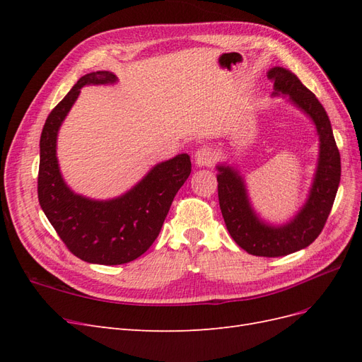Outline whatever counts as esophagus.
<instances>
[{
	"instance_id": "obj_1",
	"label": "esophagus",
	"mask_w": 362,
	"mask_h": 362,
	"mask_svg": "<svg viewBox=\"0 0 362 362\" xmlns=\"http://www.w3.org/2000/svg\"><path fill=\"white\" fill-rule=\"evenodd\" d=\"M214 158H216V154H214L213 148H210V146H202L196 151V154H194V163L198 164L199 168L211 166V164L214 163Z\"/></svg>"
}]
</instances>
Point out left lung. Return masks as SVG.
<instances>
[{
	"mask_svg": "<svg viewBox=\"0 0 362 362\" xmlns=\"http://www.w3.org/2000/svg\"><path fill=\"white\" fill-rule=\"evenodd\" d=\"M267 76L275 83V95H290V100L310 115L319 133V166L310 198L290 223L275 228L257 217L250 208L242 177L231 168L217 166V193L225 225L240 247L257 257H282L310 246L322 233L335 201L341 161L329 117L315 95L284 68L270 69Z\"/></svg>",
	"mask_w": 362,
	"mask_h": 362,
	"instance_id": "left-lung-1",
	"label": "left lung"
}]
</instances>
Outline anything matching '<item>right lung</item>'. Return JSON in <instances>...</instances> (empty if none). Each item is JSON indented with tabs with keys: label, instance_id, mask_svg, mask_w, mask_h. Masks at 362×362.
Returning <instances> with one entry per match:
<instances>
[{
	"label": "right lung",
	"instance_id": "1",
	"mask_svg": "<svg viewBox=\"0 0 362 362\" xmlns=\"http://www.w3.org/2000/svg\"><path fill=\"white\" fill-rule=\"evenodd\" d=\"M108 71L90 72L76 81L52 108L40 136L37 198L62 242L75 257L93 264L116 266L139 258L158 237L175 194L189 178L187 154L163 161L134 189L112 201H92L64 184L56 157L59 128L86 84L115 83Z\"/></svg>",
	"mask_w": 362,
	"mask_h": 362
}]
</instances>
